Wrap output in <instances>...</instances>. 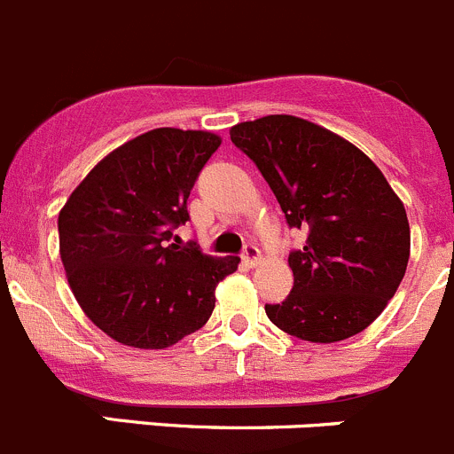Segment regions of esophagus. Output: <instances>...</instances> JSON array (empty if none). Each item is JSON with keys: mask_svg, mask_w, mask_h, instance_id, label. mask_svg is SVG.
<instances>
[{"mask_svg": "<svg viewBox=\"0 0 454 454\" xmlns=\"http://www.w3.org/2000/svg\"><path fill=\"white\" fill-rule=\"evenodd\" d=\"M240 258H243V262L247 267L258 265V261H261V249H258L256 245H245V249H243V254H240Z\"/></svg>", "mask_w": 454, "mask_h": 454, "instance_id": "34e87169", "label": "esophagus"}]
</instances>
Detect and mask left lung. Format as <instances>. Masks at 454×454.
<instances>
[{
	"instance_id": "obj_1",
	"label": "left lung",
	"mask_w": 454,
	"mask_h": 454,
	"mask_svg": "<svg viewBox=\"0 0 454 454\" xmlns=\"http://www.w3.org/2000/svg\"><path fill=\"white\" fill-rule=\"evenodd\" d=\"M231 142L274 192L289 227L308 231L289 252L294 287L265 305L276 327L312 343L364 332L403 280L410 224L403 202L372 160L336 133L267 115L231 127Z\"/></svg>"
}]
</instances>
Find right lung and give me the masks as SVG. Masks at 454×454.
I'll use <instances>...</instances> for the list:
<instances>
[{
  "mask_svg": "<svg viewBox=\"0 0 454 454\" xmlns=\"http://www.w3.org/2000/svg\"><path fill=\"white\" fill-rule=\"evenodd\" d=\"M220 146L209 131L153 129L102 158L58 218L59 256L86 317L122 345L162 349L209 321L239 256L178 245L187 198Z\"/></svg>",
  "mask_w": 454,
  "mask_h": 454,
  "instance_id": "obj_1",
  "label": "right lung"
}]
</instances>
